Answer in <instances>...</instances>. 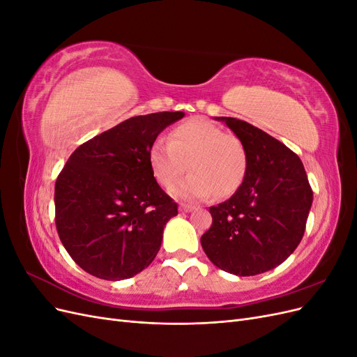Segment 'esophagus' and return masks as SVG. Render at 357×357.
<instances>
[{
    "label": "esophagus",
    "mask_w": 357,
    "mask_h": 357,
    "mask_svg": "<svg viewBox=\"0 0 357 357\" xmlns=\"http://www.w3.org/2000/svg\"><path fill=\"white\" fill-rule=\"evenodd\" d=\"M192 210H195V207H193V205H189V204H181L180 205V211L181 213H189Z\"/></svg>",
    "instance_id": "esophagus-1"
}]
</instances>
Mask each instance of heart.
Wrapping results in <instances>:
<instances>
[{"label":"heart","instance_id":"1","mask_svg":"<svg viewBox=\"0 0 357 357\" xmlns=\"http://www.w3.org/2000/svg\"><path fill=\"white\" fill-rule=\"evenodd\" d=\"M149 164L160 186L176 181L188 164L189 174L171 188L176 198H226L245 177L247 152L236 135L204 119H190L172 129L168 143L158 139L150 147Z\"/></svg>","mask_w":357,"mask_h":357}]
</instances>
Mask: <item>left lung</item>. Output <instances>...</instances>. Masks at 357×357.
Listing matches in <instances>:
<instances>
[{
  "label": "left lung",
  "mask_w": 357,
  "mask_h": 357,
  "mask_svg": "<svg viewBox=\"0 0 357 357\" xmlns=\"http://www.w3.org/2000/svg\"><path fill=\"white\" fill-rule=\"evenodd\" d=\"M228 125L247 152V172L234 195L210 207L211 228L201 236L210 261L240 277L269 271L295 252L312 204L307 172L278 139L235 117Z\"/></svg>",
  "instance_id": "obj_1"
}]
</instances>
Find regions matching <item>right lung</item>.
<instances>
[{
    "label": "right lung",
    "instance_id": "right-lung-1",
    "mask_svg": "<svg viewBox=\"0 0 357 357\" xmlns=\"http://www.w3.org/2000/svg\"><path fill=\"white\" fill-rule=\"evenodd\" d=\"M185 116H135L74 150L55 185V223L73 261L102 280H125L156 257L177 202L160 189L149 152Z\"/></svg>",
    "mask_w": 357,
    "mask_h": 357
}]
</instances>
